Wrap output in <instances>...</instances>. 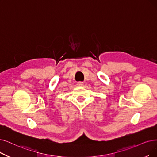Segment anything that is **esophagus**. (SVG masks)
<instances>
[{
  "instance_id": "obj_1",
  "label": "esophagus",
  "mask_w": 157,
  "mask_h": 157,
  "mask_svg": "<svg viewBox=\"0 0 157 157\" xmlns=\"http://www.w3.org/2000/svg\"><path fill=\"white\" fill-rule=\"evenodd\" d=\"M77 84L78 86H82L83 85H84V82H77Z\"/></svg>"
}]
</instances>
